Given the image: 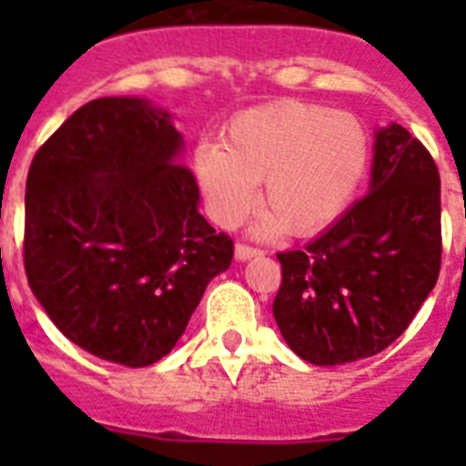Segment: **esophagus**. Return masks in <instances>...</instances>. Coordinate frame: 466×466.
Returning a JSON list of instances; mask_svg holds the SVG:
<instances>
[{"mask_svg":"<svg viewBox=\"0 0 466 466\" xmlns=\"http://www.w3.org/2000/svg\"><path fill=\"white\" fill-rule=\"evenodd\" d=\"M258 254H263L261 249H258V247L247 245V242H238V245H236V257L240 258V261H247V258L258 257Z\"/></svg>","mask_w":466,"mask_h":466,"instance_id":"34e87169","label":"esophagus"}]
</instances>
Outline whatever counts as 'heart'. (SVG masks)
I'll use <instances>...</instances> for the list:
<instances>
[{"label":"heart","instance_id":"heart-1","mask_svg":"<svg viewBox=\"0 0 466 466\" xmlns=\"http://www.w3.org/2000/svg\"><path fill=\"white\" fill-rule=\"evenodd\" d=\"M369 158V139L355 116L312 102L284 100L254 106L226 126L221 144H200L196 175L217 224L233 228L257 200V230L284 226L306 236L331 224L357 191Z\"/></svg>","mask_w":466,"mask_h":466}]
</instances>
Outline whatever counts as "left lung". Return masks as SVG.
I'll return each instance as SVG.
<instances>
[{"label": "left lung", "mask_w": 466, "mask_h": 466, "mask_svg": "<svg viewBox=\"0 0 466 466\" xmlns=\"http://www.w3.org/2000/svg\"><path fill=\"white\" fill-rule=\"evenodd\" d=\"M279 333L300 360H366L401 336L441 270V179L418 137L376 135L371 187L303 249L279 252Z\"/></svg>", "instance_id": "8db88e82"}]
</instances>
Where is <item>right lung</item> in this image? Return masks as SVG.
<instances>
[{
    "label": "right lung",
    "instance_id": "add662e5",
    "mask_svg": "<svg viewBox=\"0 0 466 466\" xmlns=\"http://www.w3.org/2000/svg\"><path fill=\"white\" fill-rule=\"evenodd\" d=\"M182 135L137 97L76 109L32 158L25 275L51 322L90 355L156 364L187 331L233 240L198 212Z\"/></svg>",
    "mask_w": 466,
    "mask_h": 466
}]
</instances>
